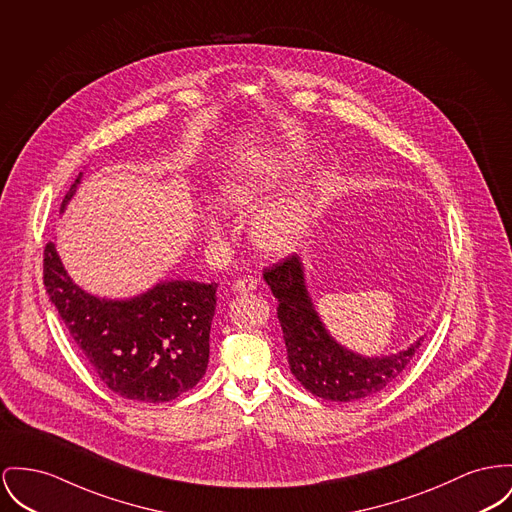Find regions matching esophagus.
Instances as JSON below:
<instances>
[{
  "instance_id": "obj_1",
  "label": "esophagus",
  "mask_w": 512,
  "mask_h": 512,
  "mask_svg": "<svg viewBox=\"0 0 512 512\" xmlns=\"http://www.w3.org/2000/svg\"><path fill=\"white\" fill-rule=\"evenodd\" d=\"M258 287V279L252 275H242L235 283H233V291L237 293H246V291H254Z\"/></svg>"
}]
</instances>
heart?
Returning <instances> with one entry per match:
<instances>
[{
  "label": "heart",
  "instance_id": "obj_1",
  "mask_svg": "<svg viewBox=\"0 0 512 512\" xmlns=\"http://www.w3.org/2000/svg\"><path fill=\"white\" fill-rule=\"evenodd\" d=\"M293 167L287 161L283 167L268 172H237L229 174L221 186V200L231 211H246L268 200L279 180ZM314 217V196L310 188H297L295 192L277 198L262 207L252 221V239L264 252L283 254L299 244L305 237ZM221 227L215 221L207 223L209 235H219Z\"/></svg>",
  "mask_w": 512,
  "mask_h": 512
}]
</instances>
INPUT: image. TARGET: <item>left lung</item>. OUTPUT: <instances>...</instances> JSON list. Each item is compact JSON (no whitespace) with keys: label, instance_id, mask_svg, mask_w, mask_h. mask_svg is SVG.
<instances>
[{"label":"left lung","instance_id":"left-lung-1","mask_svg":"<svg viewBox=\"0 0 512 512\" xmlns=\"http://www.w3.org/2000/svg\"><path fill=\"white\" fill-rule=\"evenodd\" d=\"M264 279L277 299L289 367L295 378L318 398L355 402L369 398L406 371L423 338L408 349L365 357L340 345L322 324L305 285V268L297 254L273 264Z\"/></svg>","mask_w":512,"mask_h":512}]
</instances>
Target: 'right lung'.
Instances as JSON below:
<instances>
[{
  "label": "right lung",
  "mask_w": 512,
  "mask_h": 512,
  "mask_svg": "<svg viewBox=\"0 0 512 512\" xmlns=\"http://www.w3.org/2000/svg\"><path fill=\"white\" fill-rule=\"evenodd\" d=\"M81 172L62 211L73 198ZM44 285L71 338L114 394L163 404L194 388L207 369L217 283L161 281L124 301L85 293L69 277L56 244L44 248Z\"/></svg>",
  "instance_id": "1"
}]
</instances>
